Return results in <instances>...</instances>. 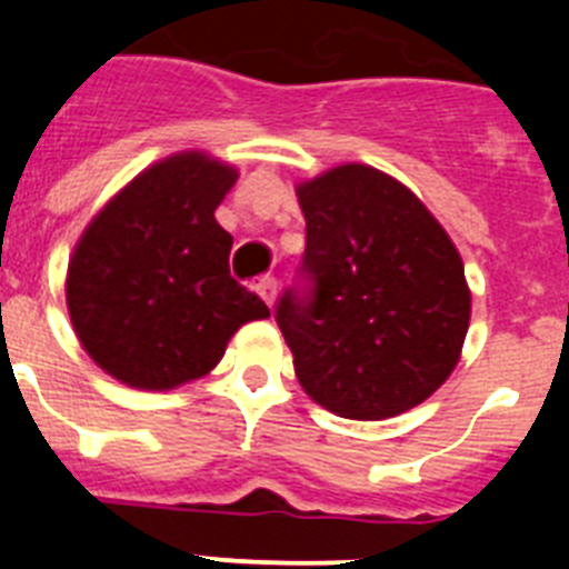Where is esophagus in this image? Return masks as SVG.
<instances>
[{"label":"esophagus","mask_w":569,"mask_h":569,"mask_svg":"<svg viewBox=\"0 0 569 569\" xmlns=\"http://www.w3.org/2000/svg\"><path fill=\"white\" fill-rule=\"evenodd\" d=\"M256 293L264 299V305H268V308H273V301H276V279H273V276H261V279L256 281Z\"/></svg>","instance_id":"obj_1"}]
</instances>
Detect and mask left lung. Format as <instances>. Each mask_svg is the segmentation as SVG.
Here are the masks:
<instances>
[{
	"instance_id": "8db88e82",
	"label": "left lung",
	"mask_w": 569,
	"mask_h": 569,
	"mask_svg": "<svg viewBox=\"0 0 569 569\" xmlns=\"http://www.w3.org/2000/svg\"><path fill=\"white\" fill-rule=\"evenodd\" d=\"M305 213L301 284L276 321L305 393L345 419L421 405L459 365L470 288L433 213L393 176L341 164L296 188Z\"/></svg>"
}]
</instances>
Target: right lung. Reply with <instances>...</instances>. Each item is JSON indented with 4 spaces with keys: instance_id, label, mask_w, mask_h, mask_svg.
Instances as JSON below:
<instances>
[{
    "instance_id": "1",
    "label": "right lung",
    "mask_w": 569,
    "mask_h": 569,
    "mask_svg": "<svg viewBox=\"0 0 569 569\" xmlns=\"http://www.w3.org/2000/svg\"><path fill=\"white\" fill-rule=\"evenodd\" d=\"M236 168L190 150L150 164L84 228L68 264V313L104 373L139 390L202 379L268 305L230 276L216 208Z\"/></svg>"
}]
</instances>
